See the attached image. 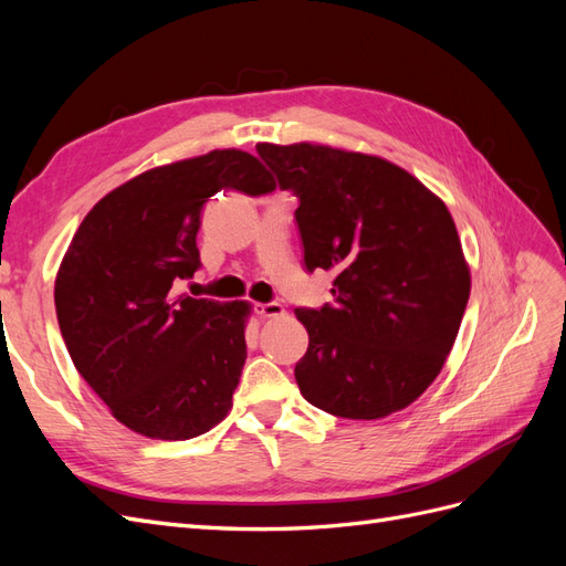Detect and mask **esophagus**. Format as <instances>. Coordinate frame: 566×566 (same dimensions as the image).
I'll use <instances>...</instances> for the list:
<instances>
[{
    "mask_svg": "<svg viewBox=\"0 0 566 566\" xmlns=\"http://www.w3.org/2000/svg\"><path fill=\"white\" fill-rule=\"evenodd\" d=\"M254 312L260 314L262 318H279V316H283L285 314V310H283V304H279V302H266V304H256L254 306Z\"/></svg>",
    "mask_w": 566,
    "mask_h": 566,
    "instance_id": "obj_1",
    "label": "esophagus"
}]
</instances>
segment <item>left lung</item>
Returning <instances> with one entry per match:
<instances>
[{
    "instance_id": "1",
    "label": "left lung",
    "mask_w": 566,
    "mask_h": 566,
    "mask_svg": "<svg viewBox=\"0 0 566 566\" xmlns=\"http://www.w3.org/2000/svg\"><path fill=\"white\" fill-rule=\"evenodd\" d=\"M256 153L300 200L306 271H337L333 304L295 310L310 333L295 366L302 397L349 420L397 413L441 373L470 300L451 212L378 156L318 144Z\"/></svg>"
}]
</instances>
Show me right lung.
<instances>
[{"mask_svg": "<svg viewBox=\"0 0 566 566\" xmlns=\"http://www.w3.org/2000/svg\"><path fill=\"white\" fill-rule=\"evenodd\" d=\"M245 150H212L129 179L82 219L54 302L75 368L111 413L150 439H193L227 418L245 366L248 302L175 297L200 269L202 205L271 193Z\"/></svg>", "mask_w": 566, "mask_h": 566, "instance_id": "1", "label": "right lung"}]
</instances>
